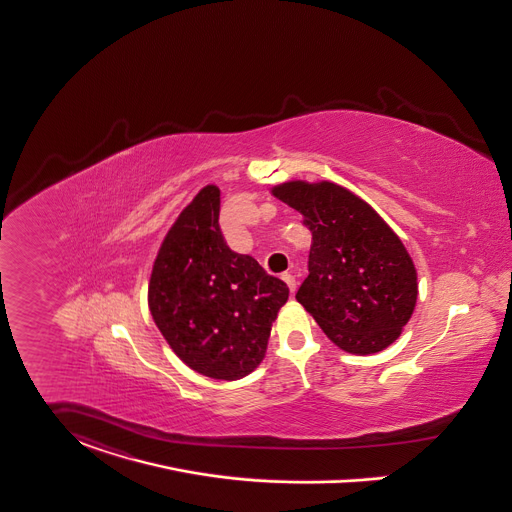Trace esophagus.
I'll return each instance as SVG.
<instances>
[{"mask_svg":"<svg viewBox=\"0 0 512 512\" xmlns=\"http://www.w3.org/2000/svg\"><path fill=\"white\" fill-rule=\"evenodd\" d=\"M281 279H283V281L289 285L291 293H295V289H297V281H295V275L289 272L281 273Z\"/></svg>","mask_w":512,"mask_h":512,"instance_id":"obj_1","label":"esophagus"}]
</instances>
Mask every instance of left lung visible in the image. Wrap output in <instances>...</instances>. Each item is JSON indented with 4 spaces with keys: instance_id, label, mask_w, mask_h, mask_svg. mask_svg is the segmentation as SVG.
<instances>
[{
    "instance_id": "8db88e82",
    "label": "left lung",
    "mask_w": 512,
    "mask_h": 512,
    "mask_svg": "<svg viewBox=\"0 0 512 512\" xmlns=\"http://www.w3.org/2000/svg\"><path fill=\"white\" fill-rule=\"evenodd\" d=\"M272 192L303 215L312 233L297 301L324 334L355 355L398 340L417 301V273L402 240L371 205L338 184L295 180Z\"/></svg>"
}]
</instances>
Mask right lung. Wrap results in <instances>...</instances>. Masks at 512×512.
<instances>
[{"label": "right lung", "mask_w": 512, "mask_h": 512, "mask_svg": "<svg viewBox=\"0 0 512 512\" xmlns=\"http://www.w3.org/2000/svg\"><path fill=\"white\" fill-rule=\"evenodd\" d=\"M221 192L205 186L163 240L149 281L151 316L196 373L237 380L266 355L289 287L252 256L229 248L219 227Z\"/></svg>", "instance_id": "1"}]
</instances>
